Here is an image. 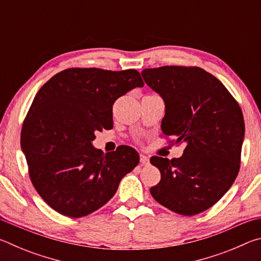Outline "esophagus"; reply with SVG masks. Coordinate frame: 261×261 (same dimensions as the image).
Instances as JSON below:
<instances>
[{
    "label": "esophagus",
    "instance_id": "esophagus-1",
    "mask_svg": "<svg viewBox=\"0 0 261 261\" xmlns=\"http://www.w3.org/2000/svg\"><path fill=\"white\" fill-rule=\"evenodd\" d=\"M140 163L141 165H148L149 159L146 155H144V154H140Z\"/></svg>",
    "mask_w": 261,
    "mask_h": 261
}]
</instances>
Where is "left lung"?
<instances>
[{"label": "left lung", "instance_id": "left-lung-1", "mask_svg": "<svg viewBox=\"0 0 261 261\" xmlns=\"http://www.w3.org/2000/svg\"><path fill=\"white\" fill-rule=\"evenodd\" d=\"M141 74L165 101L162 134L174 137L170 143L187 145L180 158H151L161 180L149 191L175 213L199 214L223 197L240 171L242 109L223 84L201 68L166 65Z\"/></svg>", "mask_w": 261, "mask_h": 261}]
</instances>
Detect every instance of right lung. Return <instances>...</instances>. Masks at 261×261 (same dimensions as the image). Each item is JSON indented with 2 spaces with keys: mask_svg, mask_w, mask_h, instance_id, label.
<instances>
[{
  "mask_svg": "<svg viewBox=\"0 0 261 261\" xmlns=\"http://www.w3.org/2000/svg\"><path fill=\"white\" fill-rule=\"evenodd\" d=\"M134 69L71 68L53 76L35 95L21 127L20 145L31 182L53 210L69 218L93 213L112 199L139 154L121 145L103 154L95 132L113 127V105L143 87Z\"/></svg>",
  "mask_w": 261,
  "mask_h": 261,
  "instance_id": "obj_1",
  "label": "right lung"
}]
</instances>
